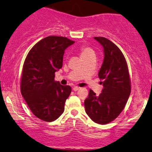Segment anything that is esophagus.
I'll list each match as a JSON object with an SVG mask.
<instances>
[{"mask_svg": "<svg viewBox=\"0 0 152 152\" xmlns=\"http://www.w3.org/2000/svg\"><path fill=\"white\" fill-rule=\"evenodd\" d=\"M80 87H78V86H74V88H73V90H74V91H77L80 89Z\"/></svg>", "mask_w": 152, "mask_h": 152, "instance_id": "1", "label": "esophagus"}]
</instances>
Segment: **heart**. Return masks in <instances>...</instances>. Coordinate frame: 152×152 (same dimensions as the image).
I'll return each instance as SVG.
<instances>
[{
	"label": "heart",
	"mask_w": 152,
	"mask_h": 152,
	"mask_svg": "<svg viewBox=\"0 0 152 152\" xmlns=\"http://www.w3.org/2000/svg\"><path fill=\"white\" fill-rule=\"evenodd\" d=\"M80 53L81 57H84L92 55V54H95V51L88 46L83 45L80 48Z\"/></svg>",
	"instance_id": "obj_1"
}]
</instances>
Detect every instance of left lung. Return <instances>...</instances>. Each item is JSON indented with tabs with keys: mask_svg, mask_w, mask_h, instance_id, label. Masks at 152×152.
I'll return each mask as SVG.
<instances>
[{
	"mask_svg": "<svg viewBox=\"0 0 152 152\" xmlns=\"http://www.w3.org/2000/svg\"><path fill=\"white\" fill-rule=\"evenodd\" d=\"M102 45L104 57L98 76L102 92L97 95L90 90L84 104L94 122L107 124L118 116L126 107L131 91V81L124 54L114 43L104 37H94Z\"/></svg>",
	"mask_w": 152,
	"mask_h": 152,
	"instance_id": "8db88e82",
	"label": "left lung"
}]
</instances>
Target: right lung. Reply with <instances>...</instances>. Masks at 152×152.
Masks as SVG:
<instances>
[{
  "label": "right lung",
  "mask_w": 152,
  "mask_h": 152,
  "mask_svg": "<svg viewBox=\"0 0 152 152\" xmlns=\"http://www.w3.org/2000/svg\"><path fill=\"white\" fill-rule=\"evenodd\" d=\"M74 43L66 37L48 36L38 41L25 59L21 93L34 116L44 121H55L64 111L72 88L55 81V76L62 67L65 49Z\"/></svg>",
  "instance_id": "add662e5"
}]
</instances>
